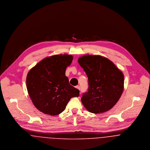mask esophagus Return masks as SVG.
<instances>
[{"label": "esophagus", "instance_id": "1", "mask_svg": "<svg viewBox=\"0 0 150 150\" xmlns=\"http://www.w3.org/2000/svg\"><path fill=\"white\" fill-rule=\"evenodd\" d=\"M76 88H77V89L79 90H80V87H79V86H76Z\"/></svg>", "mask_w": 150, "mask_h": 150}]
</instances>
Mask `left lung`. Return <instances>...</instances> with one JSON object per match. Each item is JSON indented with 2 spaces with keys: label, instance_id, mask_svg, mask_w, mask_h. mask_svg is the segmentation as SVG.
Listing matches in <instances>:
<instances>
[{
  "label": "left lung",
  "instance_id": "obj_1",
  "mask_svg": "<svg viewBox=\"0 0 150 150\" xmlns=\"http://www.w3.org/2000/svg\"><path fill=\"white\" fill-rule=\"evenodd\" d=\"M78 62L88 81V91L83 93L81 98L84 107L93 113L110 110L118 102L124 90L122 72L102 56H83Z\"/></svg>",
  "mask_w": 150,
  "mask_h": 150
}]
</instances>
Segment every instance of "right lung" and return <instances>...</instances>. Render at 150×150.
I'll return each instance as SVG.
<instances>
[{
  "label": "right lung",
  "instance_id": "add662e5",
  "mask_svg": "<svg viewBox=\"0 0 150 150\" xmlns=\"http://www.w3.org/2000/svg\"><path fill=\"white\" fill-rule=\"evenodd\" d=\"M71 55L47 57L28 72L26 87L34 106L40 112L55 116L63 112L73 97H78L79 91L69 83L65 76L67 67L71 64Z\"/></svg>",
  "mask_w": 150,
  "mask_h": 150
}]
</instances>
